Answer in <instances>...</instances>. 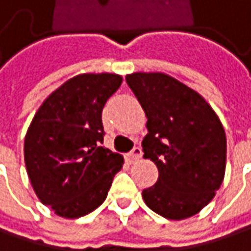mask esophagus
I'll return each instance as SVG.
<instances>
[{"label":"esophagus","mask_w":251,"mask_h":251,"mask_svg":"<svg viewBox=\"0 0 251 251\" xmlns=\"http://www.w3.org/2000/svg\"><path fill=\"white\" fill-rule=\"evenodd\" d=\"M141 157H142V150H141L139 147H135L130 152L126 154V158H127L129 163H135V161H138Z\"/></svg>","instance_id":"esophagus-1"}]
</instances>
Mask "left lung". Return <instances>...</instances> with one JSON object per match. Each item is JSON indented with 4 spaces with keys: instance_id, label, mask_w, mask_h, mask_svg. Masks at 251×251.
<instances>
[{
    "instance_id": "obj_1",
    "label": "left lung",
    "mask_w": 251,
    "mask_h": 251,
    "mask_svg": "<svg viewBox=\"0 0 251 251\" xmlns=\"http://www.w3.org/2000/svg\"><path fill=\"white\" fill-rule=\"evenodd\" d=\"M126 82L148 119L144 158L158 169L157 183L142 190L144 202L167 220L198 214L214 199L226 175V130L217 113L173 76L135 73Z\"/></svg>"
}]
</instances>
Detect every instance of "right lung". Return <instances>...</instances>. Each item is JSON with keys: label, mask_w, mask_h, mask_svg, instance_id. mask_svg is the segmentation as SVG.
<instances>
[{"label": "right lung", "mask_w": 251, "mask_h": 251, "mask_svg": "<svg viewBox=\"0 0 251 251\" xmlns=\"http://www.w3.org/2000/svg\"><path fill=\"white\" fill-rule=\"evenodd\" d=\"M116 74H81L55 90L36 112L25 139L31 186L62 218H79L106 199L124 157L104 148L101 112L121 87Z\"/></svg>", "instance_id": "add662e5"}]
</instances>
